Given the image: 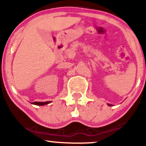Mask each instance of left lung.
<instances>
[{
  "label": "left lung",
  "instance_id": "8db88e82",
  "mask_svg": "<svg viewBox=\"0 0 146 146\" xmlns=\"http://www.w3.org/2000/svg\"><path fill=\"white\" fill-rule=\"evenodd\" d=\"M108 105L109 106H111V105H110V104H108Z\"/></svg>",
  "mask_w": 146,
  "mask_h": 146
}]
</instances>
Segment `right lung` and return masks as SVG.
<instances>
[{
    "label": "right lung",
    "mask_w": 146,
    "mask_h": 146,
    "mask_svg": "<svg viewBox=\"0 0 146 146\" xmlns=\"http://www.w3.org/2000/svg\"><path fill=\"white\" fill-rule=\"evenodd\" d=\"M51 101H46V102H34V103H32V104H34V105H41V106H43V105H47L48 104V103H50Z\"/></svg>",
    "instance_id": "1"
}]
</instances>
